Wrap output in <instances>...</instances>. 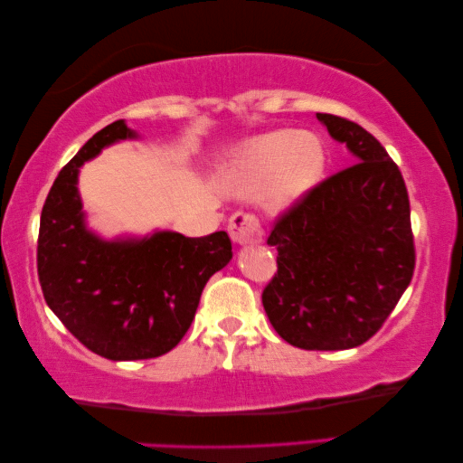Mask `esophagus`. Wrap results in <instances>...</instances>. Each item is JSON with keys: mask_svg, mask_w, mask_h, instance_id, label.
Wrapping results in <instances>:
<instances>
[{"mask_svg": "<svg viewBox=\"0 0 463 463\" xmlns=\"http://www.w3.org/2000/svg\"><path fill=\"white\" fill-rule=\"evenodd\" d=\"M229 234L234 242L241 244V247H244V244H257L264 237L260 219L254 213L247 211H239L231 216Z\"/></svg>", "mask_w": 463, "mask_h": 463, "instance_id": "obj_1", "label": "esophagus"}]
</instances>
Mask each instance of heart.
<instances>
[{
    "mask_svg": "<svg viewBox=\"0 0 463 463\" xmlns=\"http://www.w3.org/2000/svg\"><path fill=\"white\" fill-rule=\"evenodd\" d=\"M324 165L326 153L317 135L279 129L244 145L232 173L242 191L269 183L274 201L292 203L318 183Z\"/></svg>",
    "mask_w": 463,
    "mask_h": 463,
    "instance_id": "b5f03b06",
    "label": "heart"
}]
</instances>
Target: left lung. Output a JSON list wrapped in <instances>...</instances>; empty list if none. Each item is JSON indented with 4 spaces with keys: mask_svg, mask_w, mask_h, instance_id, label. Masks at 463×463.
Here are the masks:
<instances>
[{
    "mask_svg": "<svg viewBox=\"0 0 463 463\" xmlns=\"http://www.w3.org/2000/svg\"><path fill=\"white\" fill-rule=\"evenodd\" d=\"M346 143L352 165L290 204L269 244L279 250L262 307L282 340L302 350H348L396 308L416 267L408 189L376 137L317 113Z\"/></svg>",
    "mask_w": 463,
    "mask_h": 463,
    "instance_id": "obj_1",
    "label": "left lung"
}]
</instances>
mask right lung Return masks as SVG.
<instances>
[{
  "instance_id": "obj_1",
  "label": "right lung",
  "mask_w": 463,
  "mask_h": 463,
  "mask_svg": "<svg viewBox=\"0 0 463 463\" xmlns=\"http://www.w3.org/2000/svg\"><path fill=\"white\" fill-rule=\"evenodd\" d=\"M129 137L137 135L125 121L107 125L59 171L37 239L47 307L85 348L109 360H146L173 350L191 326L204 284L232 259L224 231L199 239L163 231L111 242L87 231L80 166Z\"/></svg>"
}]
</instances>
